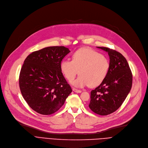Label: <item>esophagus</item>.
<instances>
[{
	"instance_id": "esophagus-1",
	"label": "esophagus",
	"mask_w": 148,
	"mask_h": 148,
	"mask_svg": "<svg viewBox=\"0 0 148 148\" xmlns=\"http://www.w3.org/2000/svg\"><path fill=\"white\" fill-rule=\"evenodd\" d=\"M72 90H73L74 92H77V93H81V90H77V89H76V88H73Z\"/></svg>"
}]
</instances>
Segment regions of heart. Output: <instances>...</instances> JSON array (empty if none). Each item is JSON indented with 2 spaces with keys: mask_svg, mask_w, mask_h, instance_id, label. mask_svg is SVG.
Returning a JSON list of instances; mask_svg holds the SVG:
<instances>
[{
  "mask_svg": "<svg viewBox=\"0 0 148 148\" xmlns=\"http://www.w3.org/2000/svg\"><path fill=\"white\" fill-rule=\"evenodd\" d=\"M110 67L109 59L98 52L88 48H81L72 55V60H63L60 64L61 71L69 82L79 71L80 75L72 84L78 88L89 85L95 87L106 78Z\"/></svg>",
  "mask_w": 148,
  "mask_h": 148,
  "instance_id": "heart-1",
  "label": "heart"
}]
</instances>
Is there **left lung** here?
<instances>
[{
	"mask_svg": "<svg viewBox=\"0 0 148 148\" xmlns=\"http://www.w3.org/2000/svg\"><path fill=\"white\" fill-rule=\"evenodd\" d=\"M107 52L110 67L103 82L91 91L89 108L95 114L108 115L116 111L131 90L133 75L125 58L119 52L106 47H99Z\"/></svg>",
	"mask_w": 148,
	"mask_h": 148,
	"instance_id": "left-lung-1",
	"label": "left lung"
}]
</instances>
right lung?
<instances>
[{"instance_id":"1","label":"right lung","mask_w":148,"mask_h":148,"mask_svg":"<svg viewBox=\"0 0 148 148\" xmlns=\"http://www.w3.org/2000/svg\"><path fill=\"white\" fill-rule=\"evenodd\" d=\"M70 52L63 46L49 47L33 52L24 60L19 76L20 91L29 106L40 114L57 112L72 91L60 69Z\"/></svg>"}]
</instances>
